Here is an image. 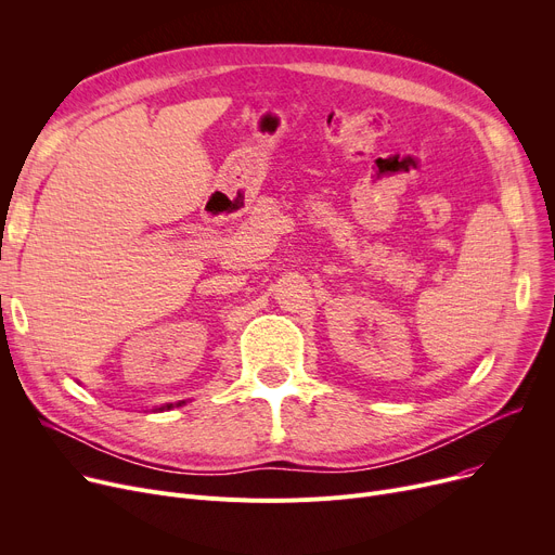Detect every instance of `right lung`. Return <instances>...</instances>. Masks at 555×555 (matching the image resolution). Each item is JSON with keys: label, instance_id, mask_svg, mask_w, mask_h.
I'll list each match as a JSON object with an SVG mask.
<instances>
[{"label": "right lung", "instance_id": "obj_1", "mask_svg": "<svg viewBox=\"0 0 555 555\" xmlns=\"http://www.w3.org/2000/svg\"><path fill=\"white\" fill-rule=\"evenodd\" d=\"M180 404H184V400H182V402H178V406H180ZM170 406H172V404H166V406H159V412H164V410H170Z\"/></svg>", "mask_w": 555, "mask_h": 555}]
</instances>
